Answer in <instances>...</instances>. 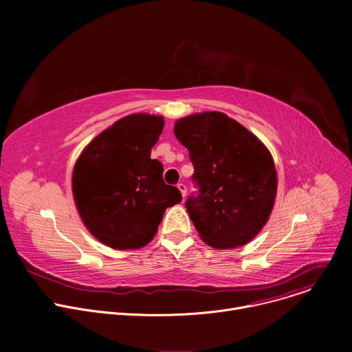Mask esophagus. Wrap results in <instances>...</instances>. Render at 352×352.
Segmentation results:
<instances>
[{
    "label": "esophagus",
    "instance_id": "esophagus-1",
    "mask_svg": "<svg viewBox=\"0 0 352 352\" xmlns=\"http://www.w3.org/2000/svg\"><path fill=\"white\" fill-rule=\"evenodd\" d=\"M177 186H178V189H179L182 197H185V196H186V185H185V184H178Z\"/></svg>",
    "mask_w": 352,
    "mask_h": 352
}]
</instances>
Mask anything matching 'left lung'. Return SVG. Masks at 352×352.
<instances>
[{"label": "left lung", "instance_id": "left-lung-1", "mask_svg": "<svg viewBox=\"0 0 352 352\" xmlns=\"http://www.w3.org/2000/svg\"><path fill=\"white\" fill-rule=\"evenodd\" d=\"M174 133L188 148L199 188L186 212L199 236L217 249L254 239L272 213L277 173L267 147L223 113L184 117Z\"/></svg>", "mask_w": 352, "mask_h": 352}]
</instances>
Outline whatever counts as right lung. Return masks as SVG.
Returning a JSON list of instances; mask_svg holds the SVG:
<instances>
[{
    "mask_svg": "<svg viewBox=\"0 0 352 352\" xmlns=\"http://www.w3.org/2000/svg\"><path fill=\"white\" fill-rule=\"evenodd\" d=\"M164 126L160 116L131 114L96 136L75 163L72 192L79 216L100 242L139 249L152 241L167 208L181 202L150 159Z\"/></svg>",
    "mask_w": 352,
    "mask_h": 352,
    "instance_id": "1",
    "label": "right lung"
}]
</instances>
